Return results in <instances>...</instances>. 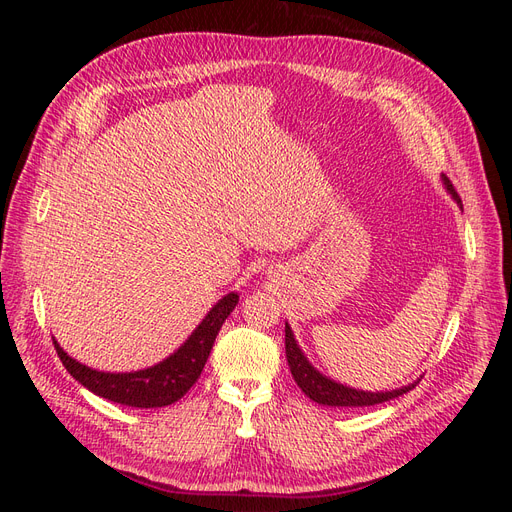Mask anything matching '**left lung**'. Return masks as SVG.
<instances>
[{
    "mask_svg": "<svg viewBox=\"0 0 512 512\" xmlns=\"http://www.w3.org/2000/svg\"><path fill=\"white\" fill-rule=\"evenodd\" d=\"M444 185H446V190L455 196L457 203H461V198H459L457 190L453 188L451 179L444 177ZM286 359L290 365V374H292L294 382L299 384V389L309 399H314V401H318V404H324V406H337V408L376 406V404H382V401H389V399L404 395L416 386V384H410V386H401V389H397V391L367 393V391H356V389H350V386L337 384L329 378H324L320 371H316L312 365H309L301 348L297 346V342H294V335H292L288 324H286Z\"/></svg>",
    "mask_w": 512,
    "mask_h": 512,
    "instance_id": "obj_1",
    "label": "left lung"
}]
</instances>
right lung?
Masks as SVG:
<instances>
[{"label": "right lung", "mask_w": 512, "mask_h": 512, "mask_svg": "<svg viewBox=\"0 0 512 512\" xmlns=\"http://www.w3.org/2000/svg\"><path fill=\"white\" fill-rule=\"evenodd\" d=\"M237 301L239 297L235 292L226 294L175 354H170L166 361L149 369L134 371V374H104V371L89 369L68 356L57 342L53 344L70 376L79 380L91 393L121 406L162 408L175 404L177 399L192 389V384L198 380L200 371H203L209 359L215 335L220 333L224 320L235 309Z\"/></svg>", "instance_id": "add662e5"}]
</instances>
